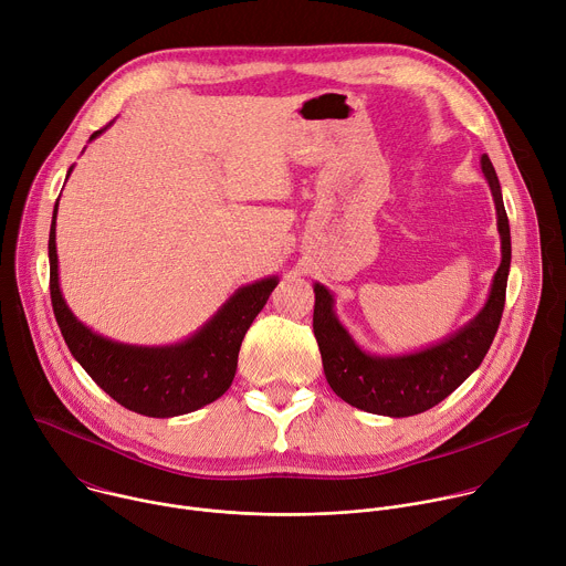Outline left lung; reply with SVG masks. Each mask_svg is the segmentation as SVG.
<instances>
[{
    "label": "left lung",
    "instance_id": "8db88e82",
    "mask_svg": "<svg viewBox=\"0 0 566 566\" xmlns=\"http://www.w3.org/2000/svg\"><path fill=\"white\" fill-rule=\"evenodd\" d=\"M481 170L486 175L495 197L497 226L502 234V264L495 273L486 306L457 336L412 356H367L354 345L349 334L336 319L329 291L315 284L313 334L319 347L322 367H325V376L332 389L343 400H347L349 406L394 419L421 415L450 396L481 365L483 356L489 354L506 304L511 228L500 179L486 154L481 156Z\"/></svg>",
    "mask_w": 566,
    "mask_h": 566
}]
</instances>
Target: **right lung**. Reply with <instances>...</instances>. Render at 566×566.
I'll use <instances>...</instances> for the list:
<instances>
[{
  "label": "right lung",
  "instance_id": "add662e5",
  "mask_svg": "<svg viewBox=\"0 0 566 566\" xmlns=\"http://www.w3.org/2000/svg\"><path fill=\"white\" fill-rule=\"evenodd\" d=\"M103 132L105 127L94 132L92 138ZM55 212L57 203L49 232V289L57 327L73 358L123 408L145 417H179L217 400L230 387L241 340L264 308L277 280L269 277L239 289L208 325L184 345L160 349L118 345L80 325L62 300L57 286Z\"/></svg>",
  "mask_w": 566,
  "mask_h": 566
}]
</instances>
